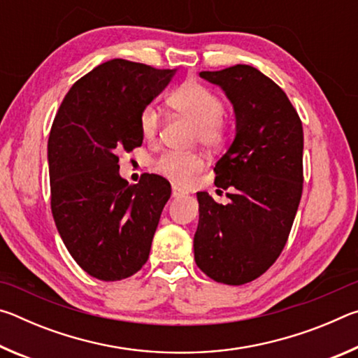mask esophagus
Segmentation results:
<instances>
[{
  "mask_svg": "<svg viewBox=\"0 0 358 358\" xmlns=\"http://www.w3.org/2000/svg\"><path fill=\"white\" fill-rule=\"evenodd\" d=\"M185 194H186V191L181 189V187H178L177 185L172 186V197H181V196H185Z\"/></svg>",
  "mask_w": 358,
  "mask_h": 358,
  "instance_id": "obj_1",
  "label": "esophagus"
}]
</instances>
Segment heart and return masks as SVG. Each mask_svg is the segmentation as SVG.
Here are the masks:
<instances>
[{"label":"heart","instance_id":"heart-1","mask_svg":"<svg viewBox=\"0 0 358 358\" xmlns=\"http://www.w3.org/2000/svg\"><path fill=\"white\" fill-rule=\"evenodd\" d=\"M169 107L180 117L194 123V143L216 148L229 134V124L224 117V102L213 90L199 82H185L169 96ZM138 129L145 141H155L159 131V113L153 106L142 108L138 115ZM203 167L202 157L196 153L167 151L156 161L157 172L173 183L187 185Z\"/></svg>","mask_w":358,"mask_h":358}]
</instances>
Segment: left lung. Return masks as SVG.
Masks as SVG:
<instances>
[{"label":"left lung","instance_id":"obj_1","mask_svg":"<svg viewBox=\"0 0 358 358\" xmlns=\"http://www.w3.org/2000/svg\"><path fill=\"white\" fill-rule=\"evenodd\" d=\"M232 102L237 134L215 166L226 205L197 192L194 259L211 280L240 286L264 275L286 246L303 191V128L286 93L248 64L202 71Z\"/></svg>","mask_w":358,"mask_h":358}]
</instances>
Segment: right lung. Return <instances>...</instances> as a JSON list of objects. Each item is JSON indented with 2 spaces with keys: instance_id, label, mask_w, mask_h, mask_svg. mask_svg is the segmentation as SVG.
<instances>
[{
  "instance_id": "obj_1",
  "label": "right lung",
  "mask_w": 358,
  "mask_h": 358,
  "mask_svg": "<svg viewBox=\"0 0 358 358\" xmlns=\"http://www.w3.org/2000/svg\"><path fill=\"white\" fill-rule=\"evenodd\" d=\"M177 69L115 58L72 85L48 136L52 215L76 262L101 281H120L148 260L171 185L143 173L120 177V151L141 147L138 115Z\"/></svg>"
}]
</instances>
